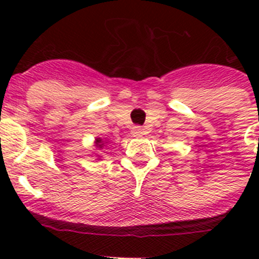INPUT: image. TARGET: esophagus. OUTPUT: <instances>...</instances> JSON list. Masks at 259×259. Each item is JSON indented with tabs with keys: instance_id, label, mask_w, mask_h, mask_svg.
I'll use <instances>...</instances> for the list:
<instances>
[{
	"instance_id": "34e87169",
	"label": "esophagus",
	"mask_w": 259,
	"mask_h": 259,
	"mask_svg": "<svg viewBox=\"0 0 259 259\" xmlns=\"http://www.w3.org/2000/svg\"><path fill=\"white\" fill-rule=\"evenodd\" d=\"M143 135H145V130H144L141 125H135V127L132 128V136L134 137H140L143 136Z\"/></svg>"
}]
</instances>
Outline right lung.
<instances>
[{
  "mask_svg": "<svg viewBox=\"0 0 259 259\" xmlns=\"http://www.w3.org/2000/svg\"><path fill=\"white\" fill-rule=\"evenodd\" d=\"M96 143H97L98 148H102V146H104V141H102V139H97V140H96Z\"/></svg>",
  "mask_w": 259,
  "mask_h": 259,
  "instance_id": "obj_1",
  "label": "right lung"
}]
</instances>
